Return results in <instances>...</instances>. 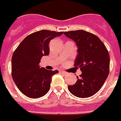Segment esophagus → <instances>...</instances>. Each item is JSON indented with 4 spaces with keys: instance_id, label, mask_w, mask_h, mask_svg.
<instances>
[{
    "instance_id": "34e87169",
    "label": "esophagus",
    "mask_w": 121,
    "mask_h": 121,
    "mask_svg": "<svg viewBox=\"0 0 121 121\" xmlns=\"http://www.w3.org/2000/svg\"><path fill=\"white\" fill-rule=\"evenodd\" d=\"M60 73L63 74V75H66V74H67V73H66V72H64V71H63V70H60Z\"/></svg>"
}]
</instances>
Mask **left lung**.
Instances as JSON below:
<instances>
[{
	"label": "left lung",
	"instance_id": "1",
	"mask_svg": "<svg viewBox=\"0 0 121 121\" xmlns=\"http://www.w3.org/2000/svg\"><path fill=\"white\" fill-rule=\"evenodd\" d=\"M64 35L76 43L78 55L74 66L82 71L77 82L68 85L73 95L87 98L101 88L109 73L110 57L102 41L92 33L83 30L65 32Z\"/></svg>",
	"mask_w": 121,
	"mask_h": 121
}]
</instances>
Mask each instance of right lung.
<instances>
[{"instance_id": "right-lung-1", "label": "right lung", "mask_w": 121, "mask_h": 121, "mask_svg": "<svg viewBox=\"0 0 121 121\" xmlns=\"http://www.w3.org/2000/svg\"><path fill=\"white\" fill-rule=\"evenodd\" d=\"M63 32L41 30L32 33L19 44L12 57V77L16 86L28 97H43L50 88L51 77L58 73L39 67L42 56L48 55L50 41Z\"/></svg>"}]
</instances>
